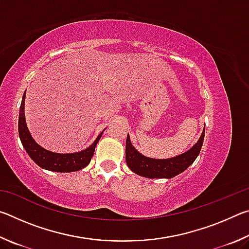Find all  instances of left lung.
<instances>
[{"instance_id":"8db88e82","label":"left lung","mask_w":249,"mask_h":249,"mask_svg":"<svg viewBox=\"0 0 249 249\" xmlns=\"http://www.w3.org/2000/svg\"><path fill=\"white\" fill-rule=\"evenodd\" d=\"M204 133L205 128L202 130L199 141L190 149L183 154L176 156V157L168 159H155L146 157L132 145V142H130V138L127 135L125 149L126 163L133 172L138 176L145 177V178L171 179L181 174V172H183L196 159L200 154L202 145H203Z\"/></svg>"}]
</instances>
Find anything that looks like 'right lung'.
Segmentation results:
<instances>
[{
	"label": "right lung",
	"instance_id": "obj_1",
	"mask_svg": "<svg viewBox=\"0 0 249 249\" xmlns=\"http://www.w3.org/2000/svg\"><path fill=\"white\" fill-rule=\"evenodd\" d=\"M102 133H100L95 141L88 147L78 153L71 154H58L45 149L44 147L37 144L35 140L29 133L26 120H25V93L23 95L22 103L19 107L18 115V135L19 140L22 142L24 149L26 150L29 157H31L36 165H38L43 169L56 172H73L81 170L89 165L91 158L93 157L95 146L98 144Z\"/></svg>",
	"mask_w": 249,
	"mask_h": 249
}]
</instances>
